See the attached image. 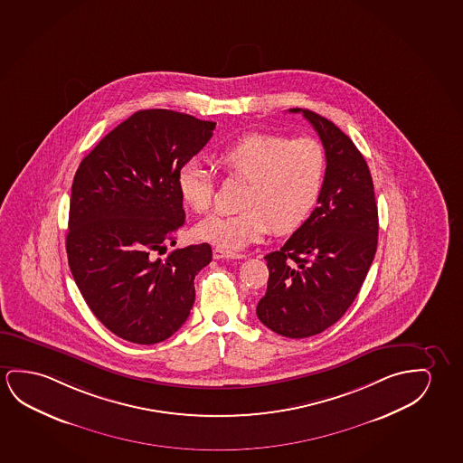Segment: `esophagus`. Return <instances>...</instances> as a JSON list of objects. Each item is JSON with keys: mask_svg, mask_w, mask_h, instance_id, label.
Segmentation results:
<instances>
[{"mask_svg": "<svg viewBox=\"0 0 463 463\" xmlns=\"http://www.w3.org/2000/svg\"><path fill=\"white\" fill-rule=\"evenodd\" d=\"M213 256L214 259H242V254H236V252H230V250H225V249L215 248L213 250Z\"/></svg>", "mask_w": 463, "mask_h": 463, "instance_id": "obj_1", "label": "esophagus"}]
</instances>
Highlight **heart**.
<instances>
[{
	"instance_id": "1",
	"label": "heart",
	"mask_w": 463,
	"mask_h": 463,
	"mask_svg": "<svg viewBox=\"0 0 463 463\" xmlns=\"http://www.w3.org/2000/svg\"><path fill=\"white\" fill-rule=\"evenodd\" d=\"M222 171L248 182L235 215L213 214L196 225V236L217 248L240 250L271 230L284 235L300 227L323 192L326 155L315 138H288L250 132L217 153ZM177 188L186 206L207 211L214 200V180L196 159L180 166Z\"/></svg>"
}]
</instances>
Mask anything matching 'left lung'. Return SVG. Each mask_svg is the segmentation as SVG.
Listing matches in <instances>:
<instances>
[{
	"mask_svg": "<svg viewBox=\"0 0 463 463\" xmlns=\"http://www.w3.org/2000/svg\"><path fill=\"white\" fill-rule=\"evenodd\" d=\"M302 113L323 142L326 177L317 206L283 248L265 256L269 284L257 317L283 337L317 335L337 323L366 279L379 214L366 159L327 118Z\"/></svg>",
	"mask_w": 463,
	"mask_h": 463,
	"instance_id": "1",
	"label": "left lung"
}]
</instances>
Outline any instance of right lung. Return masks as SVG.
Wrapping results in <instances>:
<instances>
[{"mask_svg":"<svg viewBox=\"0 0 463 463\" xmlns=\"http://www.w3.org/2000/svg\"><path fill=\"white\" fill-rule=\"evenodd\" d=\"M215 129L179 111H136L81 161L71 185L67 256L90 311L118 337L153 345L185 323L194 277L213 249L169 256L166 241L185 222L177 173Z\"/></svg>","mask_w":463,"mask_h":463,"instance_id":"obj_1","label":"right lung"}]
</instances>
